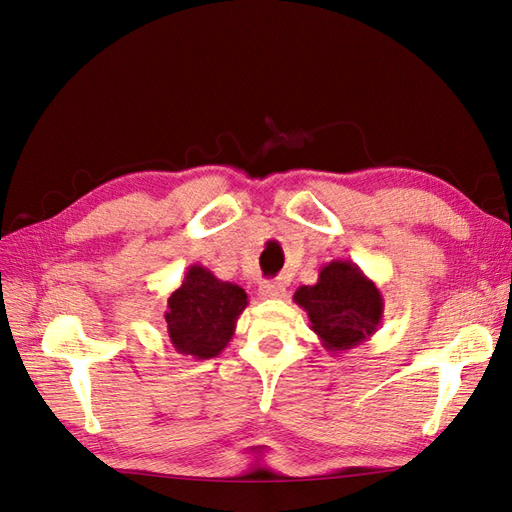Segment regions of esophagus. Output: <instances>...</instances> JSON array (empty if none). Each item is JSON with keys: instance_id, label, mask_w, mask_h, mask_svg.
<instances>
[{"instance_id": "34e87169", "label": "esophagus", "mask_w": 512, "mask_h": 512, "mask_svg": "<svg viewBox=\"0 0 512 512\" xmlns=\"http://www.w3.org/2000/svg\"><path fill=\"white\" fill-rule=\"evenodd\" d=\"M284 293H286V289H284V284L280 280L263 282V284H260V289H258V295L263 299H280V297H284Z\"/></svg>"}]
</instances>
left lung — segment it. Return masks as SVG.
Masks as SVG:
<instances>
[{
    "mask_svg": "<svg viewBox=\"0 0 512 512\" xmlns=\"http://www.w3.org/2000/svg\"><path fill=\"white\" fill-rule=\"evenodd\" d=\"M295 304L306 310L310 330L328 352H345L378 330L384 299L378 286L352 260H330L310 286H299Z\"/></svg>",
    "mask_w": 512,
    "mask_h": 512,
    "instance_id": "obj_1",
    "label": "left lung"
}]
</instances>
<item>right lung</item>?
<instances>
[{
  "label": "right lung",
  "mask_w": 512,
  "mask_h": 512,
  "mask_svg": "<svg viewBox=\"0 0 512 512\" xmlns=\"http://www.w3.org/2000/svg\"><path fill=\"white\" fill-rule=\"evenodd\" d=\"M247 304V293L239 284L219 280L202 265H191L180 289L167 299L165 323L173 350L197 360L219 356Z\"/></svg>",
  "instance_id": "obj_1"
}]
</instances>
